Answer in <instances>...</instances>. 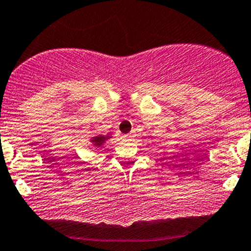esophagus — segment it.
Here are the masks:
<instances>
[{
  "instance_id": "34e87169",
  "label": "esophagus",
  "mask_w": 251,
  "mask_h": 251,
  "mask_svg": "<svg viewBox=\"0 0 251 251\" xmlns=\"http://www.w3.org/2000/svg\"><path fill=\"white\" fill-rule=\"evenodd\" d=\"M123 139L126 140V142H130V140L133 139V135L132 134H126V135H123Z\"/></svg>"
}]
</instances>
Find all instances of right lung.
<instances>
[{"label": "right lung", "instance_id": "1", "mask_svg": "<svg viewBox=\"0 0 251 251\" xmlns=\"http://www.w3.org/2000/svg\"><path fill=\"white\" fill-rule=\"evenodd\" d=\"M109 138H111V133H108L107 135H96V137L91 138V143L94 147L100 148V147H102V145H103L104 143L109 139Z\"/></svg>", "mask_w": 251, "mask_h": 251}]
</instances>
